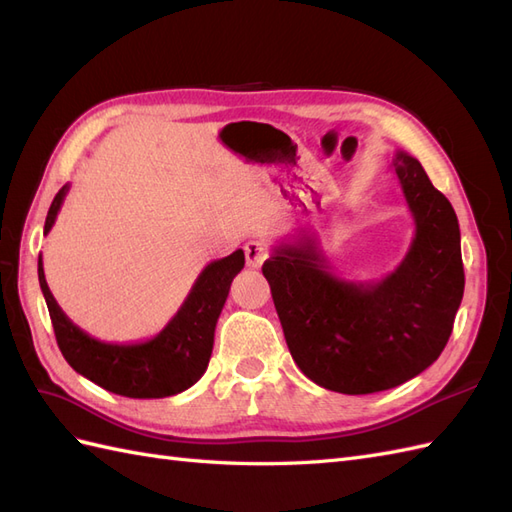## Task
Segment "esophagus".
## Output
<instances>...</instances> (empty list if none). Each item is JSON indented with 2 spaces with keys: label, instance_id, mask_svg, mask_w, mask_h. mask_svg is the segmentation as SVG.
<instances>
[{
  "label": "esophagus",
  "instance_id": "1",
  "mask_svg": "<svg viewBox=\"0 0 512 512\" xmlns=\"http://www.w3.org/2000/svg\"><path fill=\"white\" fill-rule=\"evenodd\" d=\"M267 258H269V245L267 243H262V241L245 243V260H247V265L258 269Z\"/></svg>",
  "mask_w": 512,
  "mask_h": 512
}]
</instances>
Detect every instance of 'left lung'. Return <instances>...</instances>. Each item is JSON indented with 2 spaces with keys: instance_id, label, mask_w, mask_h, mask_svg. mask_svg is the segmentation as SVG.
Listing matches in <instances>:
<instances>
[{
  "instance_id": "1",
  "label": "left lung",
  "mask_w": 512,
  "mask_h": 512,
  "mask_svg": "<svg viewBox=\"0 0 512 512\" xmlns=\"http://www.w3.org/2000/svg\"><path fill=\"white\" fill-rule=\"evenodd\" d=\"M414 220L399 265L374 282L333 273L314 232L275 247L262 265L288 350L322 389L369 395L393 389L442 354L463 297L455 209L406 151L391 158Z\"/></svg>"
}]
</instances>
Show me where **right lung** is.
<instances>
[{"label":"right lung","mask_w":512,"mask_h":512,"mask_svg":"<svg viewBox=\"0 0 512 512\" xmlns=\"http://www.w3.org/2000/svg\"><path fill=\"white\" fill-rule=\"evenodd\" d=\"M68 190L70 183L55 194L51 209L46 213L44 235L51 232ZM243 265V250L209 262L196 277L179 312L156 337L138 344H106L76 327L57 305L46 284L42 256H38V280L46 307H49L57 346L76 374L115 395L162 399L190 389L207 371L215 324L222 314L230 284Z\"/></svg>","instance_id":"right-lung-1"}]
</instances>
